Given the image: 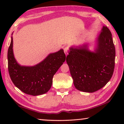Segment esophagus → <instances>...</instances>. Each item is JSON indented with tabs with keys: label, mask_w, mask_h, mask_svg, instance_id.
<instances>
[{
	"label": "esophagus",
	"mask_w": 124,
	"mask_h": 124,
	"mask_svg": "<svg viewBox=\"0 0 124 124\" xmlns=\"http://www.w3.org/2000/svg\"><path fill=\"white\" fill-rule=\"evenodd\" d=\"M68 47H65L64 48V52L65 54H66V56L67 55V54H68Z\"/></svg>",
	"instance_id": "obj_1"
}]
</instances>
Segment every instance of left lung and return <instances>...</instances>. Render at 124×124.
<instances>
[{
  "label": "left lung",
  "instance_id": "1",
  "mask_svg": "<svg viewBox=\"0 0 124 124\" xmlns=\"http://www.w3.org/2000/svg\"><path fill=\"white\" fill-rule=\"evenodd\" d=\"M97 41L94 52L84 44L70 47L66 57L74 86L79 91H97L107 84L114 72L115 49L107 27H103Z\"/></svg>",
  "mask_w": 124,
  "mask_h": 124
}]
</instances>
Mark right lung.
<instances>
[{
  "label": "right lung",
  "instance_id": "right-lung-1",
  "mask_svg": "<svg viewBox=\"0 0 124 124\" xmlns=\"http://www.w3.org/2000/svg\"><path fill=\"white\" fill-rule=\"evenodd\" d=\"M13 39L8 52V70L11 80L21 91L28 95L38 96L46 93L51 87L52 78L66 60L63 50L50 54L34 66H21L14 57Z\"/></svg>",
  "mask_w": 124,
  "mask_h": 124
}]
</instances>
